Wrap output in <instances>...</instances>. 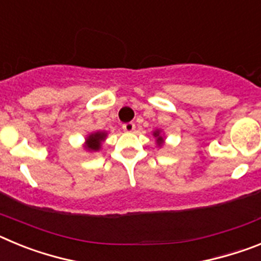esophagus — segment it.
Segmentation results:
<instances>
[{
	"instance_id": "esophagus-1",
	"label": "esophagus",
	"mask_w": 261,
	"mask_h": 261,
	"mask_svg": "<svg viewBox=\"0 0 261 261\" xmlns=\"http://www.w3.org/2000/svg\"><path fill=\"white\" fill-rule=\"evenodd\" d=\"M123 129L125 132H133L136 129V124L132 123V121H129V123L123 124Z\"/></svg>"
}]
</instances>
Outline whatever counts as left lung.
Wrapping results in <instances>:
<instances>
[{
	"instance_id": "obj_1",
	"label": "left lung",
	"mask_w": 261,
	"mask_h": 261,
	"mask_svg": "<svg viewBox=\"0 0 261 261\" xmlns=\"http://www.w3.org/2000/svg\"><path fill=\"white\" fill-rule=\"evenodd\" d=\"M154 136H155V137H158V140H156V142H158V145L162 144V137L159 136V130H156V132H154Z\"/></svg>"
}]
</instances>
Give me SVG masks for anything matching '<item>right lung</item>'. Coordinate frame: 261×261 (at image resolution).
<instances>
[{"instance_id": "obj_1", "label": "right lung", "mask_w": 261, "mask_h": 261, "mask_svg": "<svg viewBox=\"0 0 261 261\" xmlns=\"http://www.w3.org/2000/svg\"><path fill=\"white\" fill-rule=\"evenodd\" d=\"M106 138V133L103 132H96L93 133V135H90L89 138H87V142H86V147L89 150H99V147H100V144L102 141Z\"/></svg>"}]
</instances>
